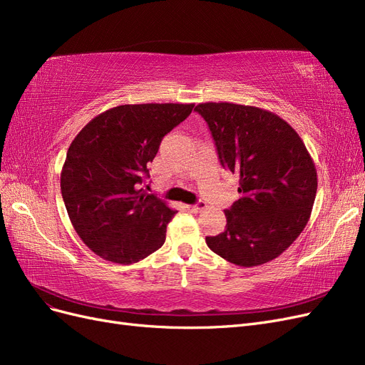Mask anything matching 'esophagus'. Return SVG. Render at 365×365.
Here are the masks:
<instances>
[{
	"mask_svg": "<svg viewBox=\"0 0 365 365\" xmlns=\"http://www.w3.org/2000/svg\"><path fill=\"white\" fill-rule=\"evenodd\" d=\"M205 207H207V204L204 201H197L196 204L185 205V208L189 210V212H192V213H201L202 210H205Z\"/></svg>",
	"mask_w": 365,
	"mask_h": 365,
	"instance_id": "obj_1",
	"label": "esophagus"
}]
</instances>
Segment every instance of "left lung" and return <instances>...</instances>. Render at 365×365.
Wrapping results in <instances>:
<instances>
[{
  "label": "left lung",
  "instance_id": "8db88e82",
  "mask_svg": "<svg viewBox=\"0 0 365 365\" xmlns=\"http://www.w3.org/2000/svg\"><path fill=\"white\" fill-rule=\"evenodd\" d=\"M213 137L220 164L239 175V200L225 210L224 233L208 248L239 267H257L288 248L306 227L317 170L302 138L260 108L201 103L195 108Z\"/></svg>",
  "mask_w": 365,
  "mask_h": 365
}]
</instances>
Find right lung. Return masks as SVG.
<instances>
[{"label":"right lung","mask_w":365,"mask_h":365,"mask_svg":"<svg viewBox=\"0 0 365 365\" xmlns=\"http://www.w3.org/2000/svg\"><path fill=\"white\" fill-rule=\"evenodd\" d=\"M193 106H115L93 118L73 140L61 192L76 233L97 256L129 264L163 247L176 212L141 187L163 137L189 117Z\"/></svg>","instance_id":"add662e5"}]
</instances>
